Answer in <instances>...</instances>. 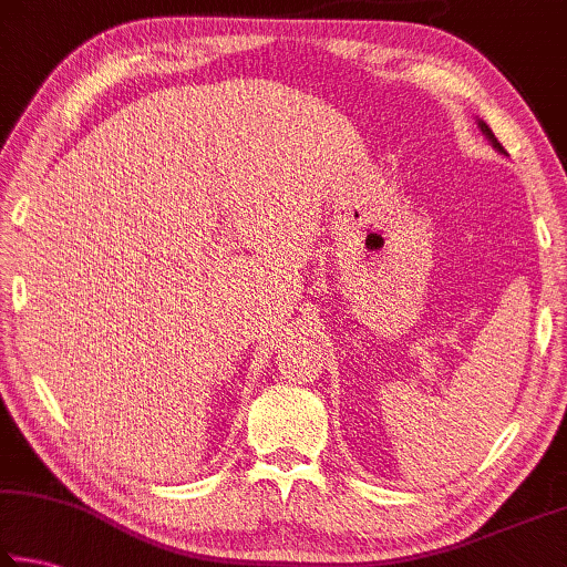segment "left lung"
I'll return each instance as SVG.
<instances>
[{
	"label": "left lung",
	"instance_id": "8db88e82",
	"mask_svg": "<svg viewBox=\"0 0 567 567\" xmlns=\"http://www.w3.org/2000/svg\"><path fill=\"white\" fill-rule=\"evenodd\" d=\"M480 130H483V132L487 134V140H491V142H493V147H495V150H501V152H503V145H501V142H497V137H495V134H493V130H491V127H487V124H485V122H480Z\"/></svg>",
	"mask_w": 567,
	"mask_h": 567
}]
</instances>
